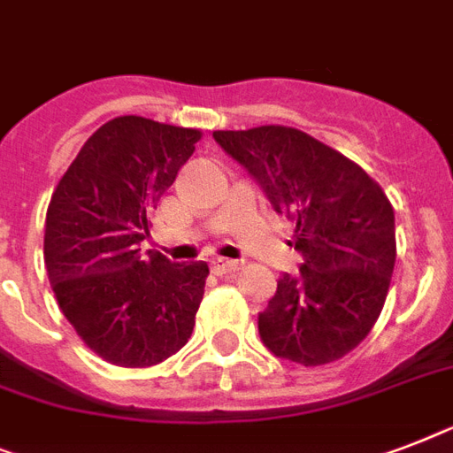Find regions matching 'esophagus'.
Returning a JSON list of instances; mask_svg holds the SVG:
<instances>
[{"label": "esophagus", "mask_w": 453, "mask_h": 453, "mask_svg": "<svg viewBox=\"0 0 453 453\" xmlns=\"http://www.w3.org/2000/svg\"><path fill=\"white\" fill-rule=\"evenodd\" d=\"M211 270L216 272V274H230V272H237L242 270V263L239 260H230V258H214L211 260Z\"/></svg>", "instance_id": "obj_1"}]
</instances>
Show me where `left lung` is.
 Returning a JSON list of instances; mask_svg holds the SVG:
<instances>
[{
	"mask_svg": "<svg viewBox=\"0 0 453 453\" xmlns=\"http://www.w3.org/2000/svg\"><path fill=\"white\" fill-rule=\"evenodd\" d=\"M272 207L296 226L303 253L258 316L265 347L304 367L354 351L380 319L395 265V219L381 186L328 143L286 125L219 130Z\"/></svg>",
	"mask_w": 453,
	"mask_h": 453,
	"instance_id": "left-lung-1",
	"label": "left lung"
}]
</instances>
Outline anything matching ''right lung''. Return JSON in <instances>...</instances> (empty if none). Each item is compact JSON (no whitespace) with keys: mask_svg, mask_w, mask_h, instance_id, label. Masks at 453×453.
<instances>
[{"mask_svg":"<svg viewBox=\"0 0 453 453\" xmlns=\"http://www.w3.org/2000/svg\"><path fill=\"white\" fill-rule=\"evenodd\" d=\"M200 139L195 127L119 116L93 132L53 190L43 233L50 288L83 344L111 365H157L193 333L207 263H172L139 242Z\"/></svg>","mask_w":453,"mask_h":453,"instance_id":"add662e5","label":"right lung"}]
</instances>
